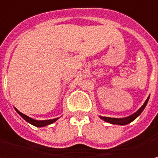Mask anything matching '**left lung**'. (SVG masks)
<instances>
[{"mask_svg":"<svg viewBox=\"0 0 158 158\" xmlns=\"http://www.w3.org/2000/svg\"><path fill=\"white\" fill-rule=\"evenodd\" d=\"M148 99H149V96L147 98L146 102L143 103V105H142L136 112H134V114H132V115H130V116H128V117L118 118H110V117H102V116H100V118L104 120V121H106L108 123L113 124V125H118V126H125V125H127V124L133 122L136 118H138V117L141 115V112L143 111V110L145 109V107L147 105Z\"/></svg>","mask_w":158,"mask_h":158,"instance_id":"8db88e82","label":"left lung"}]
</instances>
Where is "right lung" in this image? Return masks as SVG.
<instances>
[{
	"instance_id": "1",
	"label": "right lung",
	"mask_w": 158,
	"mask_h": 158,
	"mask_svg": "<svg viewBox=\"0 0 158 158\" xmlns=\"http://www.w3.org/2000/svg\"><path fill=\"white\" fill-rule=\"evenodd\" d=\"M15 110H16V111H17V113L19 114L23 118H24L26 122H28V123H30L31 125L32 126H34V127H46V126H48V125H50V124H53L54 122H56V120L58 119L59 118H54V119H48V120H36V119H33V118H31L30 117H28V116H26V115H24L22 112H20L18 110H17L16 108H15Z\"/></svg>"
}]
</instances>
